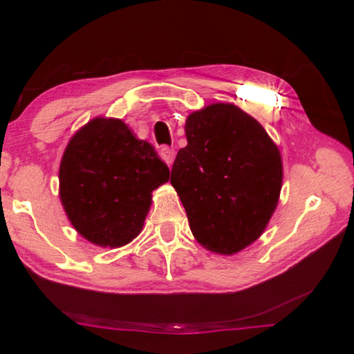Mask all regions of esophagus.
<instances>
[{
  "label": "esophagus",
  "mask_w": 354,
  "mask_h": 354,
  "mask_svg": "<svg viewBox=\"0 0 354 354\" xmlns=\"http://www.w3.org/2000/svg\"><path fill=\"white\" fill-rule=\"evenodd\" d=\"M159 155H160V158H162V160H164V162H165L168 167L173 165L174 159H176V152H174V149H169V147H167V146H165V147L160 149Z\"/></svg>",
  "instance_id": "obj_1"
}]
</instances>
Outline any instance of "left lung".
Returning a JSON list of instances; mask_svg holds the SVG:
<instances>
[{"label":"left lung","mask_w":354,"mask_h":354,"mask_svg":"<svg viewBox=\"0 0 354 354\" xmlns=\"http://www.w3.org/2000/svg\"><path fill=\"white\" fill-rule=\"evenodd\" d=\"M187 146L171 169L195 239L233 255L259 239L277 207L283 180L279 147L263 125L232 103L186 118Z\"/></svg>","instance_id":"1"}]
</instances>
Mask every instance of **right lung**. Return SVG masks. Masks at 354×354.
<instances>
[{
	"label": "right lung",
	"instance_id": "obj_1",
	"mask_svg": "<svg viewBox=\"0 0 354 354\" xmlns=\"http://www.w3.org/2000/svg\"><path fill=\"white\" fill-rule=\"evenodd\" d=\"M169 169L155 147L118 118L95 116L75 133L59 168V196L82 238L120 248L140 234L152 192Z\"/></svg>",
	"mask_w": 354,
	"mask_h": 354
}]
</instances>
